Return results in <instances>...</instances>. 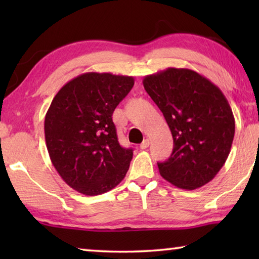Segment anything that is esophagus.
Listing matches in <instances>:
<instances>
[{
	"label": "esophagus",
	"instance_id": "obj_1",
	"mask_svg": "<svg viewBox=\"0 0 259 259\" xmlns=\"http://www.w3.org/2000/svg\"><path fill=\"white\" fill-rule=\"evenodd\" d=\"M148 145H150V139H144V142L140 144V150H145V148L148 147Z\"/></svg>",
	"mask_w": 259,
	"mask_h": 259
}]
</instances>
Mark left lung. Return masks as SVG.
I'll return each mask as SVG.
<instances>
[{"label": "left lung", "instance_id": "8db88e82", "mask_svg": "<svg viewBox=\"0 0 259 259\" xmlns=\"http://www.w3.org/2000/svg\"><path fill=\"white\" fill-rule=\"evenodd\" d=\"M172 134L174 150L157 163L165 181L195 190L225 164L235 133L233 112L217 85L198 72L169 67L143 80Z\"/></svg>", "mask_w": 259, "mask_h": 259}]
</instances>
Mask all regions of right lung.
<instances>
[{
  "mask_svg": "<svg viewBox=\"0 0 259 259\" xmlns=\"http://www.w3.org/2000/svg\"><path fill=\"white\" fill-rule=\"evenodd\" d=\"M134 83L133 76L89 72L52 99L45 120L47 148L59 176L78 193L103 194L128 171L133 150L119 144L112 115Z\"/></svg>",
  "mask_w": 259,
  "mask_h": 259,
  "instance_id": "obj_1",
  "label": "right lung"
}]
</instances>
